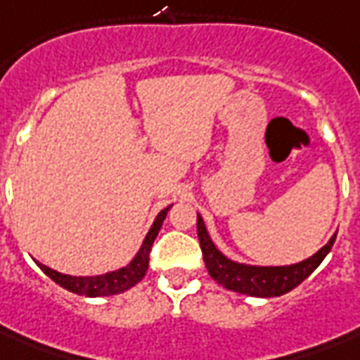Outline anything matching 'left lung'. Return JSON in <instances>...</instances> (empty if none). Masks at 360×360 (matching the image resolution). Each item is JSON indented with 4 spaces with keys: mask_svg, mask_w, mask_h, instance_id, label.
I'll use <instances>...</instances> for the list:
<instances>
[{
    "mask_svg": "<svg viewBox=\"0 0 360 360\" xmlns=\"http://www.w3.org/2000/svg\"><path fill=\"white\" fill-rule=\"evenodd\" d=\"M198 239L203 252V262L207 267L211 278L217 280L226 290L245 293L250 297H280L301 284L302 280L318 269V265L329 254L335 245L336 233L329 243L319 248L314 256L304 262L282 267H259V265H245V263L231 262L211 240L203 219L198 214Z\"/></svg>",
    "mask_w": 360,
    "mask_h": 360,
    "instance_id": "left-lung-1",
    "label": "left lung"
}]
</instances>
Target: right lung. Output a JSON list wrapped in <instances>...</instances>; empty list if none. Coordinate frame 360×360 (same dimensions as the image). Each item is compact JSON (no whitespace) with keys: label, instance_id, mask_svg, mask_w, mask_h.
<instances>
[{"label":"right lung","instance_id":"1","mask_svg":"<svg viewBox=\"0 0 360 360\" xmlns=\"http://www.w3.org/2000/svg\"><path fill=\"white\" fill-rule=\"evenodd\" d=\"M169 207L162 209L157 214V219L153 222L151 230L147 231L146 239L141 243L138 254L130 259L129 265H124V267L117 269V271H112V273L106 274H97V276H70V274L58 273V271H53V269L46 267V265H42L39 262H37V265L56 284H59L65 290L72 291L76 295L106 297L115 295V293H123V291L130 290L132 285L138 284L146 276L147 267H149V252H151L153 240L157 239L158 231L162 228V222L166 219V214H168Z\"/></svg>","mask_w":360,"mask_h":360}]
</instances>
